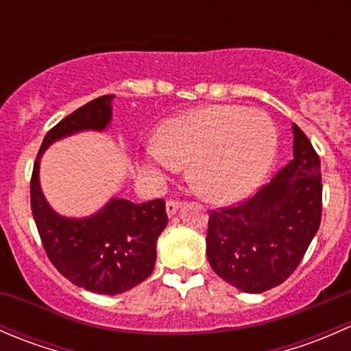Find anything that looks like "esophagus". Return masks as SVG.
<instances>
[{"label":"esophagus","instance_id":"34e87169","mask_svg":"<svg viewBox=\"0 0 351 351\" xmlns=\"http://www.w3.org/2000/svg\"><path fill=\"white\" fill-rule=\"evenodd\" d=\"M180 207H182V202L180 200H175V198H168V200H166V214L168 215L175 214Z\"/></svg>","mask_w":351,"mask_h":351}]
</instances>
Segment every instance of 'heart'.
<instances>
[{"instance_id":"heart-1","label":"heart","mask_w":351,"mask_h":351,"mask_svg":"<svg viewBox=\"0 0 351 351\" xmlns=\"http://www.w3.org/2000/svg\"><path fill=\"white\" fill-rule=\"evenodd\" d=\"M277 151V129L267 113L239 105H212L162 123L146 147L147 166L176 171L190 162L198 193L219 204L246 197L261 182Z\"/></svg>"}]
</instances>
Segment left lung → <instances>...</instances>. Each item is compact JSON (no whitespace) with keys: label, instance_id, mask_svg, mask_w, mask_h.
<instances>
[{"label":"left lung","instance_id":"obj_1","mask_svg":"<svg viewBox=\"0 0 351 351\" xmlns=\"http://www.w3.org/2000/svg\"><path fill=\"white\" fill-rule=\"evenodd\" d=\"M292 130V161L254 195L208 215V263L243 292L261 293L284 284L319 229V156L295 123Z\"/></svg>","mask_w":351,"mask_h":351}]
</instances>
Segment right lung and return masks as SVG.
<instances>
[{
  "instance_id": "1",
  "label": "right lung",
  "mask_w": 351,
  "mask_h": 351,
  "mask_svg": "<svg viewBox=\"0 0 351 351\" xmlns=\"http://www.w3.org/2000/svg\"><path fill=\"white\" fill-rule=\"evenodd\" d=\"M113 95L95 98L52 127L42 141L30 180V205L49 260L74 285L117 295L146 280L156 263V241L168 224L165 200L134 204L112 198L91 217L56 214L38 182L40 156L56 141L81 130H104L112 120Z\"/></svg>"
}]
</instances>
